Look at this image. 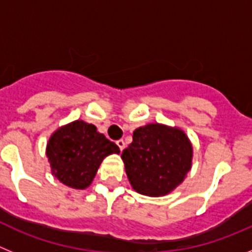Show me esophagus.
<instances>
[{
  "label": "esophagus",
  "mask_w": 252,
  "mask_h": 252,
  "mask_svg": "<svg viewBox=\"0 0 252 252\" xmlns=\"http://www.w3.org/2000/svg\"><path fill=\"white\" fill-rule=\"evenodd\" d=\"M116 145L119 146L120 148V150H124L125 149V146H126V144H125V141L124 140H117V141H116Z\"/></svg>",
  "instance_id": "34e87169"
}]
</instances>
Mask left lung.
I'll return each instance as SVG.
<instances>
[{
    "label": "left lung",
    "mask_w": 252,
    "mask_h": 252,
    "mask_svg": "<svg viewBox=\"0 0 252 252\" xmlns=\"http://www.w3.org/2000/svg\"><path fill=\"white\" fill-rule=\"evenodd\" d=\"M192 155V145L183 131L149 124L133 131L132 142L121 158L132 188L141 194L160 197L183 182Z\"/></svg>",
    "instance_id": "left-lung-1"
}]
</instances>
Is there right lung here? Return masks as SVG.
Segmentation results:
<instances>
[{
  "label": "right lung",
  "instance_id": "right-lung-1",
  "mask_svg": "<svg viewBox=\"0 0 252 252\" xmlns=\"http://www.w3.org/2000/svg\"><path fill=\"white\" fill-rule=\"evenodd\" d=\"M119 154V146L97 132L94 125L74 121L49 139L46 157L55 178L68 187L86 189L92 183L102 160Z\"/></svg>",
  "mask_w": 252,
  "mask_h": 252
}]
</instances>
